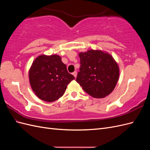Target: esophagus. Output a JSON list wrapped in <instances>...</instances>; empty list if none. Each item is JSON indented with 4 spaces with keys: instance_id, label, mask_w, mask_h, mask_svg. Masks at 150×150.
<instances>
[{
    "instance_id": "obj_1",
    "label": "esophagus",
    "mask_w": 150,
    "mask_h": 150,
    "mask_svg": "<svg viewBox=\"0 0 150 150\" xmlns=\"http://www.w3.org/2000/svg\"><path fill=\"white\" fill-rule=\"evenodd\" d=\"M72 74H73V76L75 77V78H76V77H77V72L74 71V72H72Z\"/></svg>"
}]
</instances>
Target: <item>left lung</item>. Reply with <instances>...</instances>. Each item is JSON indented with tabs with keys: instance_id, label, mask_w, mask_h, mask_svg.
<instances>
[{
	"instance_id": "obj_1",
	"label": "left lung",
	"mask_w": 150,
	"mask_h": 150,
	"mask_svg": "<svg viewBox=\"0 0 150 150\" xmlns=\"http://www.w3.org/2000/svg\"><path fill=\"white\" fill-rule=\"evenodd\" d=\"M80 69L76 81L85 92L95 98L110 94L117 84L120 69L110 54L100 50L80 52Z\"/></svg>"
}]
</instances>
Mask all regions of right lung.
Listing matches in <instances>:
<instances>
[{"label":"right lung","mask_w":150,"mask_h":150,"mask_svg":"<svg viewBox=\"0 0 150 150\" xmlns=\"http://www.w3.org/2000/svg\"><path fill=\"white\" fill-rule=\"evenodd\" d=\"M32 89L39 98L53 102L64 94L67 85L75 79L69 74L61 57L40 55L33 61L29 72Z\"/></svg>","instance_id":"1"}]
</instances>
